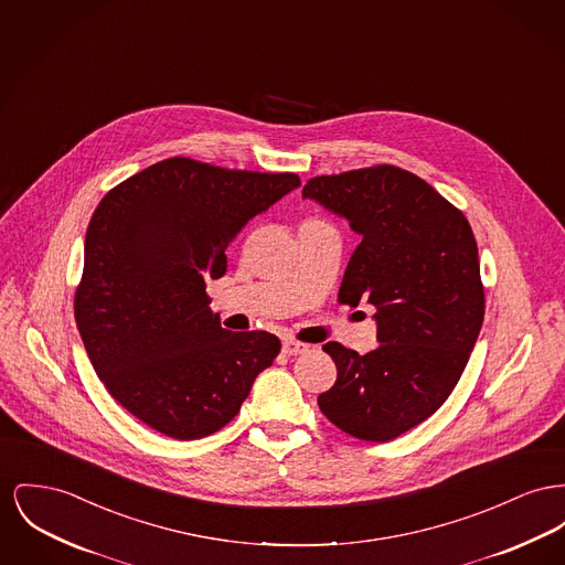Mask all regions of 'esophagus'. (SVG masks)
<instances>
[{"label": "esophagus", "mask_w": 565, "mask_h": 565, "mask_svg": "<svg viewBox=\"0 0 565 565\" xmlns=\"http://www.w3.org/2000/svg\"><path fill=\"white\" fill-rule=\"evenodd\" d=\"M281 352H284L286 356H297V354L307 352V345H305V343H300V341H295V339H284V343H281Z\"/></svg>", "instance_id": "obj_1"}]
</instances>
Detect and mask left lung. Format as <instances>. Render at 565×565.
Wrapping results in <instances>:
<instances>
[{"label":"left lung","instance_id":"1","mask_svg":"<svg viewBox=\"0 0 565 565\" xmlns=\"http://www.w3.org/2000/svg\"><path fill=\"white\" fill-rule=\"evenodd\" d=\"M302 199L361 234L339 302L375 307L380 345L329 341L337 382L318 397L341 431L391 441L427 420L457 386L484 320L478 245L463 213L397 167L316 177Z\"/></svg>","mask_w":565,"mask_h":565}]
</instances>
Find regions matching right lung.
I'll return each instance as SVG.
<instances>
[{"label":"right lung","instance_id":"add662e5","mask_svg":"<svg viewBox=\"0 0 565 565\" xmlns=\"http://www.w3.org/2000/svg\"><path fill=\"white\" fill-rule=\"evenodd\" d=\"M300 185L170 158L102 199L85 236L74 318L98 377L130 414L174 439L220 431L281 350L275 334L222 329L204 279L234 236Z\"/></svg>","mask_w":565,"mask_h":565}]
</instances>
